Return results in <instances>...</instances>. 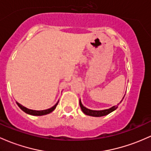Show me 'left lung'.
Listing matches in <instances>:
<instances>
[{
	"instance_id": "obj_1",
	"label": "left lung",
	"mask_w": 151,
	"mask_h": 151,
	"mask_svg": "<svg viewBox=\"0 0 151 151\" xmlns=\"http://www.w3.org/2000/svg\"><path fill=\"white\" fill-rule=\"evenodd\" d=\"M124 97H125V96H124ZM123 98H122V100H123ZM122 100H121V102L122 101ZM79 105H80V107H81V109H82V112H83L85 115L92 116V117H102V116L107 115H108V114H110V112H113L114 110H115L118 107L117 106H113V107H110V108L107 109V110H89V109L87 108V107H85L83 105H82V102H81L80 100H79Z\"/></svg>"
}]
</instances>
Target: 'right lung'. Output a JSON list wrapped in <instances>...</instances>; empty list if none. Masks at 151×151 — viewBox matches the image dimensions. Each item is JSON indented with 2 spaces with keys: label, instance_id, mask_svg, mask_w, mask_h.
Returning <instances> with one entry per match:
<instances>
[{
  "label": "right lung",
  "instance_id": "obj_1",
  "mask_svg": "<svg viewBox=\"0 0 151 151\" xmlns=\"http://www.w3.org/2000/svg\"><path fill=\"white\" fill-rule=\"evenodd\" d=\"M58 102H57V104H56L55 105L53 106L52 107H51V108L49 109H47V110H30V109H28L26 108V107H24L23 105H21V104H19V102H16V103H17V105H19V107L24 112H26V113L27 114H29V115H36V116H41V115H47V114H49L50 112H53L54 110H55V108L57 107V105H58Z\"/></svg>",
  "mask_w": 151,
  "mask_h": 151
}]
</instances>
